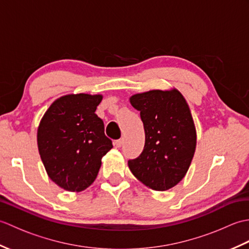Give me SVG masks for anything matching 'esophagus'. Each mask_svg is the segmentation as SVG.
I'll list each match as a JSON object with an SVG mask.
<instances>
[{"mask_svg":"<svg viewBox=\"0 0 249 249\" xmlns=\"http://www.w3.org/2000/svg\"><path fill=\"white\" fill-rule=\"evenodd\" d=\"M123 143H124V139H119L114 142V145L118 147H121L122 145H123Z\"/></svg>","mask_w":249,"mask_h":249,"instance_id":"obj_1","label":"esophagus"}]
</instances>
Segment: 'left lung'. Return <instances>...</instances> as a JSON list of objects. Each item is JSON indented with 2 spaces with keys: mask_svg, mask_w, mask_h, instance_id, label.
I'll use <instances>...</instances> for the list:
<instances>
[{
  "mask_svg": "<svg viewBox=\"0 0 249 249\" xmlns=\"http://www.w3.org/2000/svg\"><path fill=\"white\" fill-rule=\"evenodd\" d=\"M130 105L140 111L145 142L131 173L147 188L165 192L187 173L197 145V133L186 99L177 89L135 94Z\"/></svg>",
  "mask_w": 249,
  "mask_h": 249,
  "instance_id": "obj_1",
  "label": "left lung"
}]
</instances>
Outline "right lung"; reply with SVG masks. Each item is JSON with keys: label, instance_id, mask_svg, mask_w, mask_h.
Listing matches in <instances>:
<instances>
[{"label": "right lung", "instance_id": "1", "mask_svg": "<svg viewBox=\"0 0 249 249\" xmlns=\"http://www.w3.org/2000/svg\"><path fill=\"white\" fill-rule=\"evenodd\" d=\"M103 95L67 94L55 99L40 120L37 146L48 177L67 192L87 189L102 158L112 149L103 120L95 113Z\"/></svg>", "mask_w": 249, "mask_h": 249}]
</instances>
